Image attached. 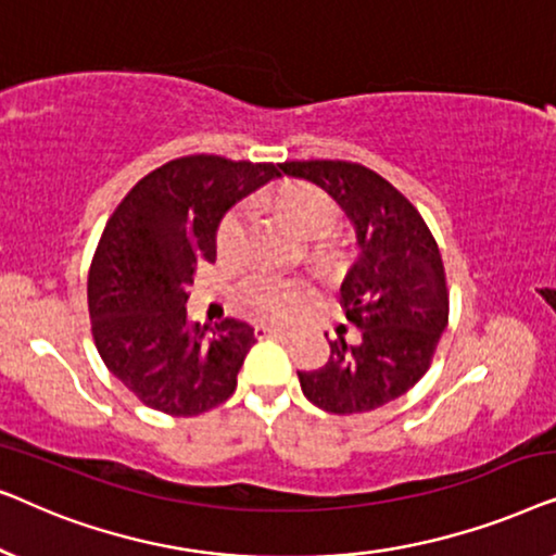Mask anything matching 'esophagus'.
<instances>
[{"instance_id":"34e87169","label":"esophagus","mask_w":556,"mask_h":556,"mask_svg":"<svg viewBox=\"0 0 556 556\" xmlns=\"http://www.w3.org/2000/svg\"><path fill=\"white\" fill-rule=\"evenodd\" d=\"M255 337L257 339H268V337H288L286 329H278L273 324H257L255 326Z\"/></svg>"}]
</instances>
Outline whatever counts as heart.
Returning a JSON list of instances; mask_svg holds the SVG:
<instances>
[{
    "mask_svg": "<svg viewBox=\"0 0 556 556\" xmlns=\"http://www.w3.org/2000/svg\"><path fill=\"white\" fill-rule=\"evenodd\" d=\"M273 202L286 212V217L306 235V238H326L339 223V207L324 189L306 181H288L278 187ZM248 240V210L235 207L223 217L217 227V250L227 261L240 257ZM306 286L299 280H286L276 276H257L248 283L245 299L261 314L286 316L306 299Z\"/></svg>",
    "mask_w": 556,
    "mask_h": 556,
    "instance_id": "1",
    "label": "heart"
}]
</instances>
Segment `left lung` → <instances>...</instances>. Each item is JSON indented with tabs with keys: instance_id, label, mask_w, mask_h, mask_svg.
<instances>
[{
	"instance_id": "obj_1",
	"label": "left lung",
	"mask_w": 556,
	"mask_h": 556,
	"mask_svg": "<svg viewBox=\"0 0 556 556\" xmlns=\"http://www.w3.org/2000/svg\"><path fill=\"white\" fill-rule=\"evenodd\" d=\"M280 169L326 189L346 212L359 245L341 283V306L362 329V341H329V362L299 371L301 390L326 413H369L417 384L445 331L447 286L438 242L413 202L367 166L314 159Z\"/></svg>"
}]
</instances>
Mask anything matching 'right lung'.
Wrapping results in <instances>:
<instances>
[{
    "mask_svg": "<svg viewBox=\"0 0 556 556\" xmlns=\"http://www.w3.org/2000/svg\"><path fill=\"white\" fill-rule=\"evenodd\" d=\"M280 177L276 164L181 156L147 174L113 212L88 273L98 354L143 405L174 417L223 405L255 344L238 318H187V288L215 263L217 225L242 197Z\"/></svg>",
    "mask_w": 556,
    "mask_h": 556,
    "instance_id": "obj_1",
    "label": "right lung"
}]
</instances>
